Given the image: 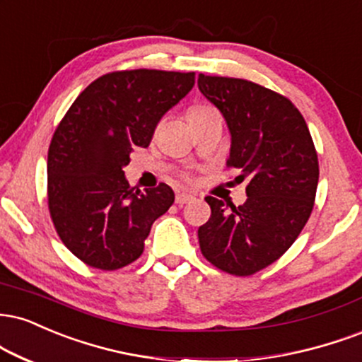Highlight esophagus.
Here are the masks:
<instances>
[{
	"instance_id": "esophagus-1",
	"label": "esophagus",
	"mask_w": 362,
	"mask_h": 362,
	"mask_svg": "<svg viewBox=\"0 0 362 362\" xmlns=\"http://www.w3.org/2000/svg\"><path fill=\"white\" fill-rule=\"evenodd\" d=\"M192 200H194V195H190V194H187V192H178L175 195V202L178 204V206H184V204L192 202Z\"/></svg>"
}]
</instances>
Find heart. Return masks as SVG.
<instances>
[{
    "label": "heart",
    "instance_id": "heart-1",
    "mask_svg": "<svg viewBox=\"0 0 362 362\" xmlns=\"http://www.w3.org/2000/svg\"><path fill=\"white\" fill-rule=\"evenodd\" d=\"M209 111H212V110H211V107H207V106H192L189 111H187V116L192 117V116H197V115H204V112H209Z\"/></svg>",
    "mask_w": 362,
    "mask_h": 362
}]
</instances>
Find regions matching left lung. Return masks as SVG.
I'll use <instances>...</instances> for the list:
<instances>
[{
  "label": "left lung",
  "instance_id": "left-lung-1",
  "mask_svg": "<svg viewBox=\"0 0 362 362\" xmlns=\"http://www.w3.org/2000/svg\"><path fill=\"white\" fill-rule=\"evenodd\" d=\"M199 90L224 116L228 167L247 178L246 202L206 197L211 219L199 228L200 251L226 273L247 276L276 261L302 233L313 209L319 160L305 119L285 95L245 79L199 74Z\"/></svg>",
  "mask_w": 362,
  "mask_h": 362
}]
</instances>
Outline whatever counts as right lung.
Wrapping results in <instances>:
<instances>
[{
    "label": "right lung",
    "mask_w": 362,
    "mask_h": 362,
    "mask_svg": "<svg viewBox=\"0 0 362 362\" xmlns=\"http://www.w3.org/2000/svg\"><path fill=\"white\" fill-rule=\"evenodd\" d=\"M194 84V72L106 74L57 126L47 160L50 216L64 245L89 267L110 272L138 259L151 224L175 200L165 184L134 189L123 168Z\"/></svg>",
    "instance_id": "1"
}]
</instances>
